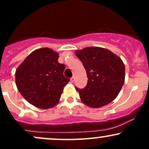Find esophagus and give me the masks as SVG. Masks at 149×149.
<instances>
[{
  "instance_id": "34e87169",
  "label": "esophagus",
  "mask_w": 149,
  "mask_h": 149,
  "mask_svg": "<svg viewBox=\"0 0 149 149\" xmlns=\"http://www.w3.org/2000/svg\"><path fill=\"white\" fill-rule=\"evenodd\" d=\"M71 81L72 82V83H74V81H75V77L74 76L72 77V78H71Z\"/></svg>"
}]
</instances>
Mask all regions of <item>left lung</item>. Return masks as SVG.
Listing matches in <instances>:
<instances>
[{
	"mask_svg": "<svg viewBox=\"0 0 149 149\" xmlns=\"http://www.w3.org/2000/svg\"><path fill=\"white\" fill-rule=\"evenodd\" d=\"M75 54L83 63L88 78L84 89L76 88L82 102L96 109L113 102L125 82V67L120 57L100 47H85Z\"/></svg>",
	"mask_w": 149,
	"mask_h": 149,
	"instance_id": "obj_1",
	"label": "left lung"
}]
</instances>
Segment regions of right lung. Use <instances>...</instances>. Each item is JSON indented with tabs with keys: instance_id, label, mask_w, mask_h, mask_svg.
<instances>
[{
	"instance_id": "1",
	"label": "right lung",
	"mask_w": 149,
	"mask_h": 149,
	"mask_svg": "<svg viewBox=\"0 0 149 149\" xmlns=\"http://www.w3.org/2000/svg\"><path fill=\"white\" fill-rule=\"evenodd\" d=\"M58 59L59 53L52 49H37L17 69L15 83L19 92L34 107L42 109L55 107L70 81L64 76L65 66Z\"/></svg>"
}]
</instances>
